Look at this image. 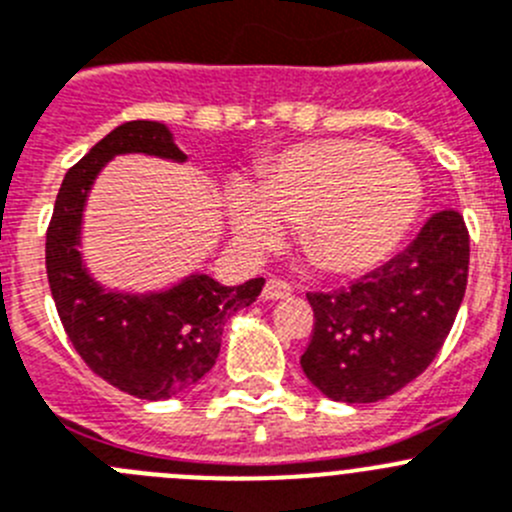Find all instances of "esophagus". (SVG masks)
I'll list each match as a JSON object with an SVG mask.
<instances>
[{"label":"esophagus","mask_w":512,"mask_h":512,"mask_svg":"<svg viewBox=\"0 0 512 512\" xmlns=\"http://www.w3.org/2000/svg\"><path fill=\"white\" fill-rule=\"evenodd\" d=\"M261 296H264L266 301L289 299V296H291V286L284 284V281H279V279H269V281H266L264 291H261Z\"/></svg>","instance_id":"esophagus-1"}]
</instances>
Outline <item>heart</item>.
I'll return each mask as SVG.
<instances>
[{
  "label": "heart",
  "mask_w": 512,
  "mask_h": 512,
  "mask_svg": "<svg viewBox=\"0 0 512 512\" xmlns=\"http://www.w3.org/2000/svg\"><path fill=\"white\" fill-rule=\"evenodd\" d=\"M422 208L415 168L364 140H314L284 150L256 188L233 183L228 218L246 251L264 253L296 223L301 251L332 276L372 271Z\"/></svg>",
  "instance_id": "heart-1"
}]
</instances>
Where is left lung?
I'll return each instance as SVG.
<instances>
[{
	"mask_svg": "<svg viewBox=\"0 0 512 512\" xmlns=\"http://www.w3.org/2000/svg\"><path fill=\"white\" fill-rule=\"evenodd\" d=\"M470 238L440 211L392 261L332 294H309L306 379L334 402L369 405L420 377L445 344L467 286Z\"/></svg>",
	"mask_w": 512,
	"mask_h": 512,
	"instance_id": "left-lung-1",
	"label": "left lung"
}]
</instances>
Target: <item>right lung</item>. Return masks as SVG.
<instances>
[{
	"label": "right lung",
	"mask_w": 512,
	"mask_h": 512,
	"mask_svg": "<svg viewBox=\"0 0 512 512\" xmlns=\"http://www.w3.org/2000/svg\"><path fill=\"white\" fill-rule=\"evenodd\" d=\"M118 155L188 163L165 123L133 120L107 133L67 170L47 231V279L72 347L107 384L160 402L196 387L221 352L223 326L266 281L223 286L193 271L155 291L110 289L82 256L85 208L97 175Z\"/></svg>",
	"instance_id": "1"
}]
</instances>
